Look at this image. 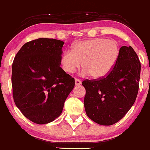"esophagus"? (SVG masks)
<instances>
[{"mask_svg": "<svg viewBox=\"0 0 150 150\" xmlns=\"http://www.w3.org/2000/svg\"><path fill=\"white\" fill-rule=\"evenodd\" d=\"M81 81H80L79 79H75V85L76 86L81 85Z\"/></svg>", "mask_w": 150, "mask_h": 150, "instance_id": "1", "label": "esophagus"}]
</instances>
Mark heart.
I'll use <instances>...</instances> for the list:
<instances>
[{
    "label": "heart",
    "mask_w": 150,
    "mask_h": 150,
    "mask_svg": "<svg viewBox=\"0 0 150 150\" xmlns=\"http://www.w3.org/2000/svg\"><path fill=\"white\" fill-rule=\"evenodd\" d=\"M120 46L114 40L96 38L81 41L74 45L72 51L67 50L61 57L63 69L74 73L81 65L84 73L93 79H100L108 74L117 61Z\"/></svg>",
    "instance_id": "heart-1"
}]
</instances>
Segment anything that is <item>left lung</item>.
<instances>
[{
	"label": "left lung",
	"instance_id": "1",
	"mask_svg": "<svg viewBox=\"0 0 150 150\" xmlns=\"http://www.w3.org/2000/svg\"><path fill=\"white\" fill-rule=\"evenodd\" d=\"M141 63L131 46L120 49L117 61L104 77L83 81L87 116L94 122L110 126L119 122L134 104L139 91Z\"/></svg>",
	"mask_w": 150,
	"mask_h": 150
}]
</instances>
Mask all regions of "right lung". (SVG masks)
Segmentation results:
<instances>
[{
  "instance_id": "right-lung-1",
  "label": "right lung",
  "mask_w": 150,
  "mask_h": 150,
  "mask_svg": "<svg viewBox=\"0 0 150 150\" xmlns=\"http://www.w3.org/2000/svg\"><path fill=\"white\" fill-rule=\"evenodd\" d=\"M63 44L55 39L39 38L26 43L14 58V102L35 124H48L58 117L74 87V79L60 67Z\"/></svg>"
}]
</instances>
